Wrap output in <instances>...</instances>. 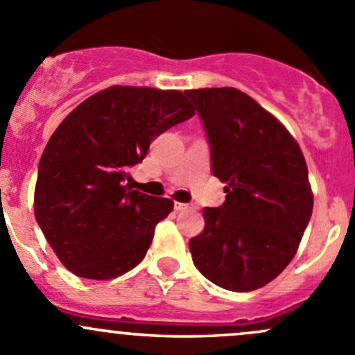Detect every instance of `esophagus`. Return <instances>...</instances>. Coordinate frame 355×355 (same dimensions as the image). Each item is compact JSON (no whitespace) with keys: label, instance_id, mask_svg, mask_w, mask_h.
I'll list each match as a JSON object with an SVG mask.
<instances>
[{"label":"esophagus","instance_id":"1","mask_svg":"<svg viewBox=\"0 0 355 355\" xmlns=\"http://www.w3.org/2000/svg\"><path fill=\"white\" fill-rule=\"evenodd\" d=\"M188 208H193V205H189V203H179V202L174 203V210H178V211L188 210Z\"/></svg>","mask_w":355,"mask_h":355}]
</instances>
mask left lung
<instances>
[{"label":"left lung","mask_w":355,"mask_h":355,"mask_svg":"<svg viewBox=\"0 0 355 355\" xmlns=\"http://www.w3.org/2000/svg\"><path fill=\"white\" fill-rule=\"evenodd\" d=\"M225 182V202L203 208L205 229L189 239L193 263L215 286L250 292L294 258L313 214L308 166L297 141L257 101L232 87L186 90Z\"/></svg>","instance_id":"obj_1"}]
</instances>
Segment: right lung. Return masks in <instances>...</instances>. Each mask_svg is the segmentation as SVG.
<instances>
[{"label": "right lung", "mask_w": 355, "mask_h": 355, "mask_svg": "<svg viewBox=\"0 0 355 355\" xmlns=\"http://www.w3.org/2000/svg\"><path fill=\"white\" fill-rule=\"evenodd\" d=\"M191 116L179 90L114 85L56 128L39 162L34 211L69 272L116 279L145 258L174 202L131 189L128 169L145 159L153 138Z\"/></svg>", "instance_id": "add662e5"}]
</instances>
